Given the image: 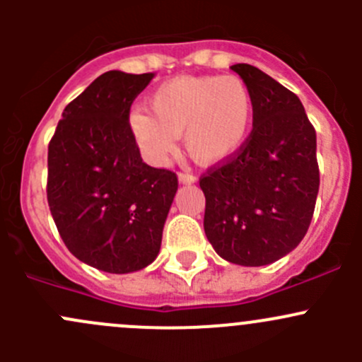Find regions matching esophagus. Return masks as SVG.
Masks as SVG:
<instances>
[{"instance_id":"obj_1","label":"esophagus","mask_w":362,"mask_h":362,"mask_svg":"<svg viewBox=\"0 0 362 362\" xmlns=\"http://www.w3.org/2000/svg\"><path fill=\"white\" fill-rule=\"evenodd\" d=\"M178 182L180 184H194L196 177L191 173H178Z\"/></svg>"}]
</instances>
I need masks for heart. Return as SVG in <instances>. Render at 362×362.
Segmentation results:
<instances>
[{
	"instance_id": "obj_1",
	"label": "heart",
	"mask_w": 362,
	"mask_h": 362,
	"mask_svg": "<svg viewBox=\"0 0 362 362\" xmlns=\"http://www.w3.org/2000/svg\"><path fill=\"white\" fill-rule=\"evenodd\" d=\"M150 113L134 112L129 129L144 158L166 163L184 133L189 156L199 164H218L245 144L254 119L250 89L238 76H177L152 93Z\"/></svg>"
}]
</instances>
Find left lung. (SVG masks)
Masks as SVG:
<instances>
[{
	"instance_id": "1",
	"label": "left lung",
	"mask_w": 362,
	"mask_h": 362,
	"mask_svg": "<svg viewBox=\"0 0 362 362\" xmlns=\"http://www.w3.org/2000/svg\"><path fill=\"white\" fill-rule=\"evenodd\" d=\"M254 101L252 133L238 154L199 180L204 235L240 266H264L305 238L319 194L315 129L289 89L250 64H233Z\"/></svg>"
}]
</instances>
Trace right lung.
I'll return each instance as SVG.
<instances>
[{"mask_svg":"<svg viewBox=\"0 0 362 362\" xmlns=\"http://www.w3.org/2000/svg\"><path fill=\"white\" fill-rule=\"evenodd\" d=\"M154 73L98 76L64 108L49 144L47 199L68 250L107 273L158 257L177 175L141 160L129 129L134 98Z\"/></svg>","mask_w":362,"mask_h":362,"instance_id":"1","label":"right lung"}]
</instances>
